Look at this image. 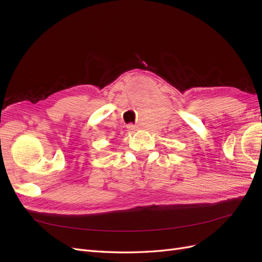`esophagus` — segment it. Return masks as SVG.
Segmentation results:
<instances>
[{
    "instance_id": "esophagus-1",
    "label": "esophagus",
    "mask_w": 262,
    "mask_h": 262,
    "mask_svg": "<svg viewBox=\"0 0 262 262\" xmlns=\"http://www.w3.org/2000/svg\"><path fill=\"white\" fill-rule=\"evenodd\" d=\"M126 128H128V130H129V131H131V132L136 130V126H134L132 123H129V124H128V126H126Z\"/></svg>"
}]
</instances>
